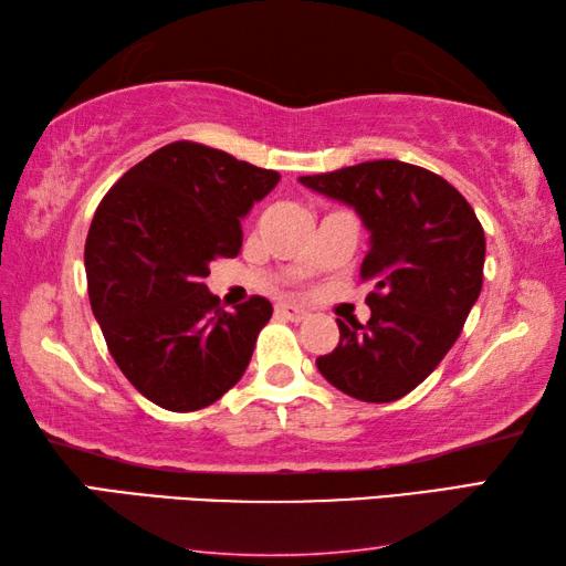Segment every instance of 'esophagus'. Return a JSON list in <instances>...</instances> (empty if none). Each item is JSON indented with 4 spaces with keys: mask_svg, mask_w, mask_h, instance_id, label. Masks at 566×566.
<instances>
[{
    "mask_svg": "<svg viewBox=\"0 0 566 566\" xmlns=\"http://www.w3.org/2000/svg\"><path fill=\"white\" fill-rule=\"evenodd\" d=\"M274 312H276V317H284V319H292V322H302V319L310 317V312H306L304 306L292 304V302L274 304Z\"/></svg>",
    "mask_w": 566,
    "mask_h": 566,
    "instance_id": "1",
    "label": "esophagus"
}]
</instances>
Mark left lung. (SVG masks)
I'll list each match as a JSON object with an SVG mask.
<instances>
[{
	"mask_svg": "<svg viewBox=\"0 0 566 566\" xmlns=\"http://www.w3.org/2000/svg\"><path fill=\"white\" fill-rule=\"evenodd\" d=\"M300 181L352 207L369 232L359 274L375 284L371 317L352 327L337 319V349L317 359L322 377L375 405L405 397L452 349L479 300L484 229L447 179L407 161H364Z\"/></svg>",
	"mask_w": 566,
	"mask_h": 566,
	"instance_id": "8db88e82",
	"label": "left lung"
}]
</instances>
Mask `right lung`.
I'll return each mask as SVG.
<instances>
[{"instance_id": "obj_1", "label": "right lung", "mask_w": 566, "mask_h": 566, "mask_svg": "<svg viewBox=\"0 0 566 566\" xmlns=\"http://www.w3.org/2000/svg\"><path fill=\"white\" fill-rule=\"evenodd\" d=\"M280 175L195 142L142 159L94 212L84 270L114 361L149 401L195 411L242 379L264 296L224 312L207 290L209 264L242 249V219Z\"/></svg>"}]
</instances>
